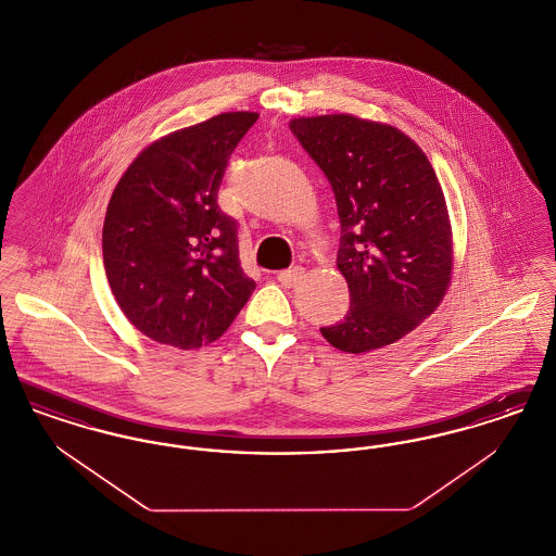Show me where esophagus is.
<instances>
[{
	"label": "esophagus",
	"mask_w": 556,
	"mask_h": 556,
	"mask_svg": "<svg viewBox=\"0 0 556 556\" xmlns=\"http://www.w3.org/2000/svg\"><path fill=\"white\" fill-rule=\"evenodd\" d=\"M302 279H304V268H302V266H293V268L281 270V273L277 275V281H279L283 288H293V286H298Z\"/></svg>",
	"instance_id": "esophagus-1"
}]
</instances>
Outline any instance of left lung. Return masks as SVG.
Returning <instances> with one entry per match:
<instances>
[{"instance_id": "8db88e82", "label": "left lung", "mask_w": 556, "mask_h": 556, "mask_svg": "<svg viewBox=\"0 0 556 556\" xmlns=\"http://www.w3.org/2000/svg\"><path fill=\"white\" fill-rule=\"evenodd\" d=\"M290 129L333 189L345 317L323 338L348 354L394 344L440 306L454 248L448 206L424 150L392 125L354 114L291 118Z\"/></svg>"}]
</instances>
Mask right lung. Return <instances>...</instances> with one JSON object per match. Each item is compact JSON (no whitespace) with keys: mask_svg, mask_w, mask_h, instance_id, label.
Here are the masks:
<instances>
[{"mask_svg":"<svg viewBox=\"0 0 556 556\" xmlns=\"http://www.w3.org/2000/svg\"><path fill=\"white\" fill-rule=\"evenodd\" d=\"M258 112H223L150 143L108 202L102 250L116 304L150 340H218L256 283L239 265L238 223L218 208L227 160Z\"/></svg>","mask_w":556,"mask_h":556,"instance_id":"obj_1","label":"right lung"}]
</instances>
